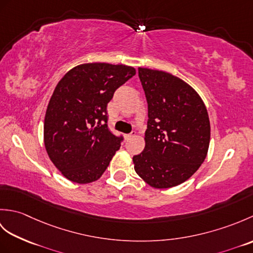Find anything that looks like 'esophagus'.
I'll return each instance as SVG.
<instances>
[{
    "label": "esophagus",
    "instance_id": "esophagus-1",
    "mask_svg": "<svg viewBox=\"0 0 253 253\" xmlns=\"http://www.w3.org/2000/svg\"><path fill=\"white\" fill-rule=\"evenodd\" d=\"M135 136H136V132L133 131V132L129 133V135H125V139H126V140H129V139H131L132 137H135Z\"/></svg>",
    "mask_w": 253,
    "mask_h": 253
}]
</instances>
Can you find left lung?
Instances as JSON below:
<instances>
[{
	"label": "left lung",
	"mask_w": 253,
	"mask_h": 253,
	"mask_svg": "<svg viewBox=\"0 0 253 253\" xmlns=\"http://www.w3.org/2000/svg\"><path fill=\"white\" fill-rule=\"evenodd\" d=\"M148 102L143 151L132 158L139 177L165 189L189 179L206 160L211 127L206 104L190 84L169 73L139 67Z\"/></svg>",
	"instance_id": "8db88e82"
}]
</instances>
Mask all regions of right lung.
I'll list each match as a JSON object with an SVG mask.
<instances>
[{"label": "right lung", "instance_id": "add662e5", "mask_svg": "<svg viewBox=\"0 0 253 253\" xmlns=\"http://www.w3.org/2000/svg\"><path fill=\"white\" fill-rule=\"evenodd\" d=\"M135 74L123 64L84 63L56 84L46 107L43 140L52 163L68 180H98L121 148L122 138L107 128L106 106Z\"/></svg>", "mask_w": 253, "mask_h": 253}]
</instances>
